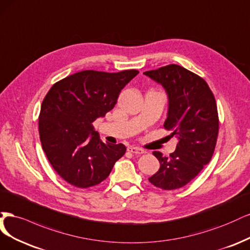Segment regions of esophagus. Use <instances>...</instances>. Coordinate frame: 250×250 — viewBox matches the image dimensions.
<instances>
[{
  "mask_svg": "<svg viewBox=\"0 0 250 250\" xmlns=\"http://www.w3.org/2000/svg\"><path fill=\"white\" fill-rule=\"evenodd\" d=\"M127 151L130 152H133V154L135 155H141V154H144V150L139 148V147H135V146H128L127 148Z\"/></svg>",
  "mask_w": 250,
  "mask_h": 250,
  "instance_id": "34e87169",
  "label": "esophagus"
}]
</instances>
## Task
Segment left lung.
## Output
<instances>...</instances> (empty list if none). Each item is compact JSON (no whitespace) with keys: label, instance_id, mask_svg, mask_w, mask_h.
<instances>
[{"label":"left lung","instance_id":"1","mask_svg":"<svg viewBox=\"0 0 250 250\" xmlns=\"http://www.w3.org/2000/svg\"><path fill=\"white\" fill-rule=\"evenodd\" d=\"M143 74L165 89L168 110L164 127L179 139L169 158L152 152L160 169L148 181L163 190L179 189L212 159L219 127L214 94L203 78L176 64Z\"/></svg>","mask_w":250,"mask_h":250}]
</instances>
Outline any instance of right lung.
<instances>
[{
    "label": "right lung",
    "mask_w": 250,
    "mask_h": 250,
    "mask_svg": "<svg viewBox=\"0 0 250 250\" xmlns=\"http://www.w3.org/2000/svg\"><path fill=\"white\" fill-rule=\"evenodd\" d=\"M138 74L83 70L54 84L45 95L38 119L42 149L72 186L99 185L125 155L123 143L102 142L92 123L114 108L120 91Z\"/></svg>",
    "instance_id": "add662e5"
}]
</instances>
